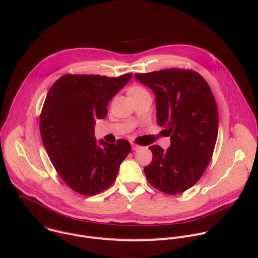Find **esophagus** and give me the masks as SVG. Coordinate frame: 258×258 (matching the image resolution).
<instances>
[{
	"label": "esophagus",
	"mask_w": 258,
	"mask_h": 258,
	"mask_svg": "<svg viewBox=\"0 0 258 258\" xmlns=\"http://www.w3.org/2000/svg\"><path fill=\"white\" fill-rule=\"evenodd\" d=\"M131 144H132V149H133L134 151H137V150H139L140 148H141V147H140L139 145H137V144H136V143H134V142H132Z\"/></svg>",
	"instance_id": "esophagus-1"
}]
</instances>
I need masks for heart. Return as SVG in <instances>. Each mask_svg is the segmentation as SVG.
<instances>
[{"label": "heart", "mask_w": 258, "mask_h": 258, "mask_svg": "<svg viewBox=\"0 0 258 258\" xmlns=\"http://www.w3.org/2000/svg\"><path fill=\"white\" fill-rule=\"evenodd\" d=\"M143 92H145V90H144L142 87H140V86H133V87H131L130 90H128V95H130L131 97H133V96L140 95V93H143Z\"/></svg>", "instance_id": "heart-1"}]
</instances>
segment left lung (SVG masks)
I'll use <instances>...</instances> for the list:
<instances>
[{"label": "left lung", "instance_id": "obj_1", "mask_svg": "<svg viewBox=\"0 0 258 258\" xmlns=\"http://www.w3.org/2000/svg\"><path fill=\"white\" fill-rule=\"evenodd\" d=\"M135 78L155 95L156 121L170 137L163 150L152 145L144 172L158 190L178 195L192 187L212 157L218 136V110L206 80L190 70L167 69Z\"/></svg>", "mask_w": 258, "mask_h": 258}]
</instances>
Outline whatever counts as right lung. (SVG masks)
Instances as JSON below:
<instances>
[{
    "label": "right lung",
    "instance_id": "1",
    "mask_svg": "<svg viewBox=\"0 0 258 258\" xmlns=\"http://www.w3.org/2000/svg\"><path fill=\"white\" fill-rule=\"evenodd\" d=\"M133 74L109 78L64 75L50 87L41 117V138L62 181L83 196H95L115 181L131 144H110L95 137L97 119L107 116L112 98Z\"/></svg>",
    "mask_w": 258,
    "mask_h": 258
}]
</instances>
